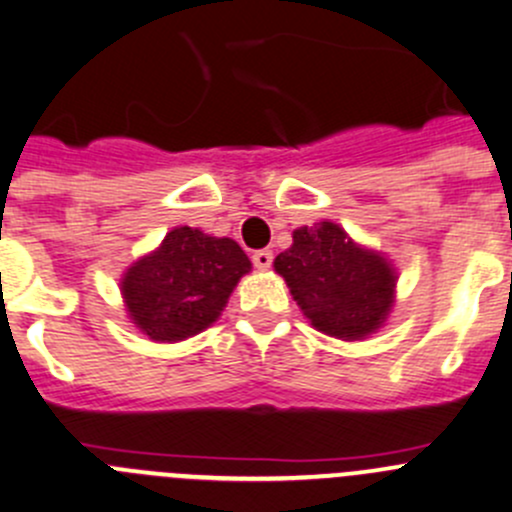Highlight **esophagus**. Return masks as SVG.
Returning <instances> with one entry per match:
<instances>
[{
    "label": "esophagus",
    "mask_w": 512,
    "mask_h": 512,
    "mask_svg": "<svg viewBox=\"0 0 512 512\" xmlns=\"http://www.w3.org/2000/svg\"><path fill=\"white\" fill-rule=\"evenodd\" d=\"M252 265H255L257 270H267V267L272 265V252L270 250H255L252 252Z\"/></svg>",
    "instance_id": "1"
}]
</instances>
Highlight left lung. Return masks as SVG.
<instances>
[{"instance_id":"left-lung-1","label":"left lung","mask_w":512,"mask_h":512,"mask_svg":"<svg viewBox=\"0 0 512 512\" xmlns=\"http://www.w3.org/2000/svg\"><path fill=\"white\" fill-rule=\"evenodd\" d=\"M275 272L285 277L310 325L340 340L372 335L393 310L395 267L335 222L292 232V247L275 257Z\"/></svg>"}]
</instances>
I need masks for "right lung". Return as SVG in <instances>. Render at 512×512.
I'll return each mask as SVG.
<instances>
[{
    "label": "right lung",
    "instance_id": "1",
    "mask_svg": "<svg viewBox=\"0 0 512 512\" xmlns=\"http://www.w3.org/2000/svg\"><path fill=\"white\" fill-rule=\"evenodd\" d=\"M250 257L230 237L175 227L122 275L130 320L150 340L177 342L210 327L225 310Z\"/></svg>",
    "mask_w": 512,
    "mask_h": 512
}]
</instances>
